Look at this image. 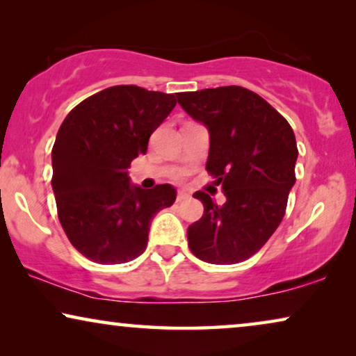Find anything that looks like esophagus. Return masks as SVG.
Wrapping results in <instances>:
<instances>
[{"label": "esophagus", "instance_id": "1", "mask_svg": "<svg viewBox=\"0 0 356 356\" xmlns=\"http://www.w3.org/2000/svg\"><path fill=\"white\" fill-rule=\"evenodd\" d=\"M189 197V194H186V193H183V191H179L178 193V196H177V202H181V201H186V199Z\"/></svg>", "mask_w": 356, "mask_h": 356}]
</instances>
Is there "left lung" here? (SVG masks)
Masks as SVG:
<instances>
[{
  "label": "left lung",
  "instance_id": "left-lung-1",
  "mask_svg": "<svg viewBox=\"0 0 356 356\" xmlns=\"http://www.w3.org/2000/svg\"><path fill=\"white\" fill-rule=\"evenodd\" d=\"M183 110L209 129L206 168L227 201L194 197L204 216L188 227L193 254L209 264H236L256 254L285 216L298 157L291 126L254 92L240 86L177 94Z\"/></svg>",
  "mask_w": 356,
  "mask_h": 356
}]
</instances>
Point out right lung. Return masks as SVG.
<instances>
[{"label":"right lung","instance_id":"obj_1","mask_svg":"<svg viewBox=\"0 0 356 356\" xmlns=\"http://www.w3.org/2000/svg\"><path fill=\"white\" fill-rule=\"evenodd\" d=\"M177 105L173 94L113 86L74 106L51 150L58 218L92 262L123 264L147 248L155 213L177 199L172 184L143 189L128 168Z\"/></svg>","mask_w":356,"mask_h":356}]
</instances>
